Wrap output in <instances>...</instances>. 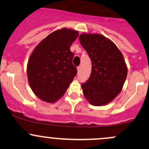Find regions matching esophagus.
<instances>
[{"instance_id": "obj_1", "label": "esophagus", "mask_w": 149, "mask_h": 149, "mask_svg": "<svg viewBox=\"0 0 149 149\" xmlns=\"http://www.w3.org/2000/svg\"><path fill=\"white\" fill-rule=\"evenodd\" d=\"M81 66H78L77 67V70H78V72H79V73L80 71H81Z\"/></svg>"}]
</instances>
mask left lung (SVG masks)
Returning a JSON list of instances; mask_svg holds the SVG:
<instances>
[{"label":"left lung","mask_w":149,"mask_h":149,"mask_svg":"<svg viewBox=\"0 0 149 149\" xmlns=\"http://www.w3.org/2000/svg\"><path fill=\"white\" fill-rule=\"evenodd\" d=\"M80 43L91 60V73L81 87L93 106L107 104L120 93L127 76L121 52L109 39L99 34L83 33Z\"/></svg>","instance_id":"1"}]
</instances>
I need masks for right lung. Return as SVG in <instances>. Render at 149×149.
Here are the masks:
<instances>
[{
  "label": "right lung",
  "mask_w": 149,
  "mask_h": 149,
  "mask_svg": "<svg viewBox=\"0 0 149 149\" xmlns=\"http://www.w3.org/2000/svg\"><path fill=\"white\" fill-rule=\"evenodd\" d=\"M79 32L63 29L54 31L36 47L27 65L29 85L43 101L54 103L61 98L77 74L70 47Z\"/></svg>",
  "instance_id": "add662e5"
}]
</instances>
